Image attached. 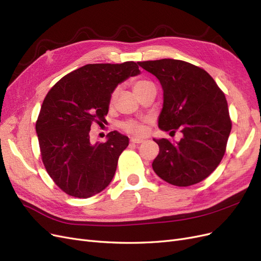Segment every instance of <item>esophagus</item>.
Listing matches in <instances>:
<instances>
[{"instance_id":"esophagus-1","label":"esophagus","mask_w":261,"mask_h":261,"mask_svg":"<svg viewBox=\"0 0 261 261\" xmlns=\"http://www.w3.org/2000/svg\"><path fill=\"white\" fill-rule=\"evenodd\" d=\"M143 139H140V138H137V137H132L130 138V143L132 144H141L143 143Z\"/></svg>"}]
</instances>
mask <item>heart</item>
Segmentation results:
<instances>
[{
  "label": "heart",
  "instance_id": "b5f03b06",
  "mask_svg": "<svg viewBox=\"0 0 261 261\" xmlns=\"http://www.w3.org/2000/svg\"><path fill=\"white\" fill-rule=\"evenodd\" d=\"M148 84H150L149 82H147V81H138V82H136L135 84H134V90H138V89H140L141 87H144V86H146V85H148ZM116 94H117V90H115L113 93H112V96H111V103L112 102H114V100H115V98H116ZM122 128L124 129V130H126L127 133H130V134H134V135H144V134L146 133V127H145V125L143 124V123H139V122H137V121H127V122H124L123 124H122Z\"/></svg>",
  "mask_w": 261,
  "mask_h": 261
}]
</instances>
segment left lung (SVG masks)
<instances>
[{
  "label": "left lung",
  "mask_w": 261,
  "mask_h": 261,
  "mask_svg": "<svg viewBox=\"0 0 261 261\" xmlns=\"http://www.w3.org/2000/svg\"><path fill=\"white\" fill-rule=\"evenodd\" d=\"M154 75L163 89L159 128L183 137L173 143L153 140L159 154L152 162L155 174L175 186H191L208 177L225 152L232 122L224 93L206 70L191 63L163 59L138 62Z\"/></svg>",
  "instance_id": "1"
}]
</instances>
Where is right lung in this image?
Instances as JSON below:
<instances>
[{"mask_svg":"<svg viewBox=\"0 0 261 261\" xmlns=\"http://www.w3.org/2000/svg\"><path fill=\"white\" fill-rule=\"evenodd\" d=\"M140 74L135 62L87 64L67 74L46 94L36 123L44 168L63 192L89 198L109 186L128 137L116 130L91 144V125L106 122L118 84Z\"/></svg>","mask_w":261,"mask_h":261,"instance_id":"1","label":"right lung"}]
</instances>
